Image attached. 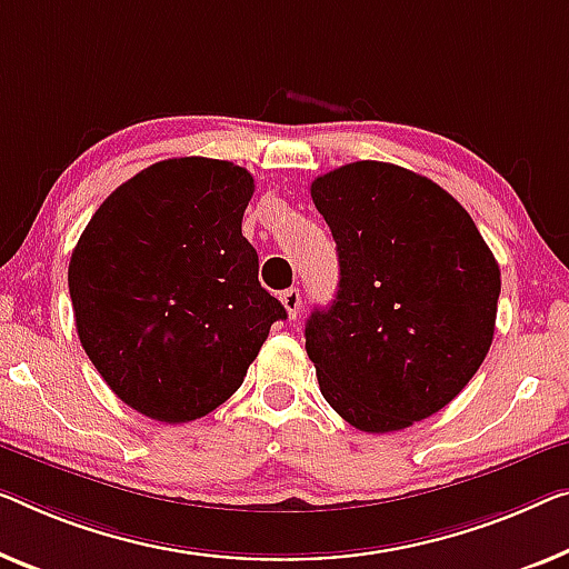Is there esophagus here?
Returning a JSON list of instances; mask_svg holds the SVG:
<instances>
[{
  "label": "esophagus",
  "mask_w": 569,
  "mask_h": 569,
  "mask_svg": "<svg viewBox=\"0 0 569 569\" xmlns=\"http://www.w3.org/2000/svg\"><path fill=\"white\" fill-rule=\"evenodd\" d=\"M281 303L288 313V319H296L299 317V309H301V293L299 288H288V291L281 293Z\"/></svg>",
  "instance_id": "1"
}]
</instances>
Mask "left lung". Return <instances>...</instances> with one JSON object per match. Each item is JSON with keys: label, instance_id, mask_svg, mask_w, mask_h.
I'll return each instance as SVG.
<instances>
[{"label": "left lung", "instance_id": "left-lung-1", "mask_svg": "<svg viewBox=\"0 0 569 569\" xmlns=\"http://www.w3.org/2000/svg\"><path fill=\"white\" fill-rule=\"evenodd\" d=\"M339 286L307 319L327 403L368 435L411 427L470 383L493 342L501 270L462 203L393 163L313 178Z\"/></svg>", "mask_w": 569, "mask_h": 569}]
</instances>
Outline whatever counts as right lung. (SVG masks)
I'll return each instance as SVG.
<instances>
[{
  "mask_svg": "<svg viewBox=\"0 0 569 569\" xmlns=\"http://www.w3.org/2000/svg\"><path fill=\"white\" fill-rule=\"evenodd\" d=\"M252 191V176L227 160H160L109 193L73 248L81 347L148 419L183 423L222 406L286 319L242 237Z\"/></svg>",
  "mask_w": 569,
  "mask_h": 569,
  "instance_id": "1",
  "label": "right lung"
}]
</instances>
